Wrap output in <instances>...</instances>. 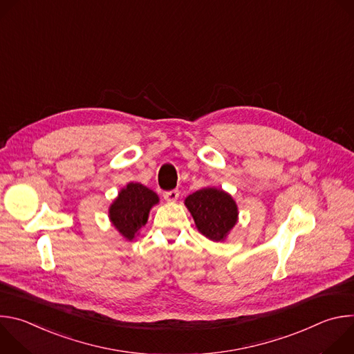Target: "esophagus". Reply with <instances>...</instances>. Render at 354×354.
Instances as JSON below:
<instances>
[{"mask_svg":"<svg viewBox=\"0 0 354 354\" xmlns=\"http://www.w3.org/2000/svg\"><path fill=\"white\" fill-rule=\"evenodd\" d=\"M178 197H179V190L178 189H172V190L164 192V198L167 201H176Z\"/></svg>","mask_w":354,"mask_h":354,"instance_id":"esophagus-1","label":"esophagus"}]
</instances>
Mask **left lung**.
<instances>
[{
    "instance_id": "obj_1",
    "label": "left lung",
    "mask_w": 354,
    "mask_h": 354,
    "mask_svg": "<svg viewBox=\"0 0 354 354\" xmlns=\"http://www.w3.org/2000/svg\"><path fill=\"white\" fill-rule=\"evenodd\" d=\"M185 205L197 230L212 241H223L236 223L235 201L221 189H200L186 197Z\"/></svg>"
}]
</instances>
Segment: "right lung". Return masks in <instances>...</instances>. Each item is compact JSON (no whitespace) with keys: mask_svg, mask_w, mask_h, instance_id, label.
Listing matches in <instances>:
<instances>
[{"mask_svg":"<svg viewBox=\"0 0 354 354\" xmlns=\"http://www.w3.org/2000/svg\"><path fill=\"white\" fill-rule=\"evenodd\" d=\"M158 203V196L141 183H129L120 190L109 209V217L118 231L131 241L147 223L148 213Z\"/></svg>","mask_w":354,"mask_h":354,"instance_id":"add662e5","label":"right lung"}]
</instances>
